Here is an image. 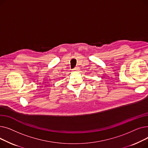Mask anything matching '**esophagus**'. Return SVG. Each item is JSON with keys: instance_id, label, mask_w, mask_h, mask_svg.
Segmentation results:
<instances>
[{"instance_id": "1", "label": "esophagus", "mask_w": 148, "mask_h": 148, "mask_svg": "<svg viewBox=\"0 0 148 148\" xmlns=\"http://www.w3.org/2000/svg\"><path fill=\"white\" fill-rule=\"evenodd\" d=\"M79 70V67H75L73 69V72H77Z\"/></svg>"}]
</instances>
